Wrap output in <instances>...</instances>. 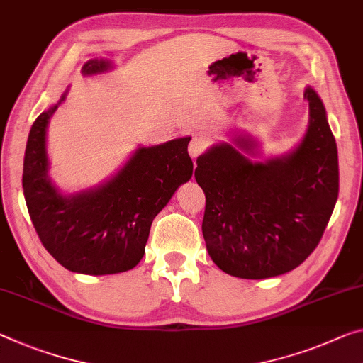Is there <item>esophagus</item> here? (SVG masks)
<instances>
[{"mask_svg": "<svg viewBox=\"0 0 363 363\" xmlns=\"http://www.w3.org/2000/svg\"><path fill=\"white\" fill-rule=\"evenodd\" d=\"M206 147H208V143H206L204 138H199V136H194L191 139V143H189L188 146V152L191 155V159L196 160L201 154L204 152Z\"/></svg>", "mask_w": 363, "mask_h": 363, "instance_id": "34e87169", "label": "esophagus"}]
</instances>
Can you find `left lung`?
<instances>
[{"instance_id":"obj_1","label":"left lung","mask_w":363,"mask_h":363,"mask_svg":"<svg viewBox=\"0 0 363 363\" xmlns=\"http://www.w3.org/2000/svg\"><path fill=\"white\" fill-rule=\"evenodd\" d=\"M303 97L310 123L291 154L252 162L255 143L216 144L196 160L206 194L203 235L209 256L242 279L281 276L313 253L339 193L337 147L326 110L311 87Z\"/></svg>"}]
</instances>
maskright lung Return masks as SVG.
<instances>
[{"mask_svg": "<svg viewBox=\"0 0 363 363\" xmlns=\"http://www.w3.org/2000/svg\"><path fill=\"white\" fill-rule=\"evenodd\" d=\"M108 68L107 60H91L82 74ZM65 97L37 116L27 139L22 188L32 224L66 269L91 276L130 271L143 258L154 217L193 175L191 138L139 147L105 185L65 196L50 182L45 149L48 120Z\"/></svg>", "mask_w": 363, "mask_h": 363, "instance_id": "1", "label": "right lung"}]
</instances>
